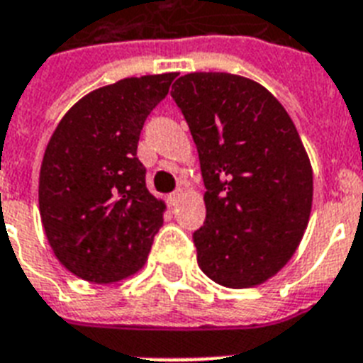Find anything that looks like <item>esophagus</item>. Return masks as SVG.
<instances>
[{
  "instance_id": "1",
  "label": "esophagus",
  "mask_w": 363,
  "mask_h": 363,
  "mask_svg": "<svg viewBox=\"0 0 363 363\" xmlns=\"http://www.w3.org/2000/svg\"><path fill=\"white\" fill-rule=\"evenodd\" d=\"M181 196H182L181 190H177V191H173V194H169V196H167V203H169V207H175L177 203H179V199H181Z\"/></svg>"
}]
</instances>
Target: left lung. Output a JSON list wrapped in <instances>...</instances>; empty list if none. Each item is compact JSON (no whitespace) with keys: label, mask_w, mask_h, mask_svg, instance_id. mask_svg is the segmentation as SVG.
Returning a JSON list of instances; mask_svg holds the SVG:
<instances>
[{"label":"left lung","mask_w":363,"mask_h":363,"mask_svg":"<svg viewBox=\"0 0 363 363\" xmlns=\"http://www.w3.org/2000/svg\"><path fill=\"white\" fill-rule=\"evenodd\" d=\"M196 141L207 218L197 264L223 287H253L293 257L308 228L313 172L296 126L263 85L228 72L173 84Z\"/></svg>","instance_id":"obj_1"}]
</instances>
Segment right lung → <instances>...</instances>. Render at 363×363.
Returning <instances> with one entry per match:
<instances>
[{
    "label": "right lung",
    "instance_id": "1",
    "mask_svg": "<svg viewBox=\"0 0 363 363\" xmlns=\"http://www.w3.org/2000/svg\"><path fill=\"white\" fill-rule=\"evenodd\" d=\"M175 76L100 87L50 138L38 179L40 220L59 263L78 278L111 284L145 264L166 205L147 190L138 141Z\"/></svg>",
    "mask_w": 363,
    "mask_h": 363
}]
</instances>
